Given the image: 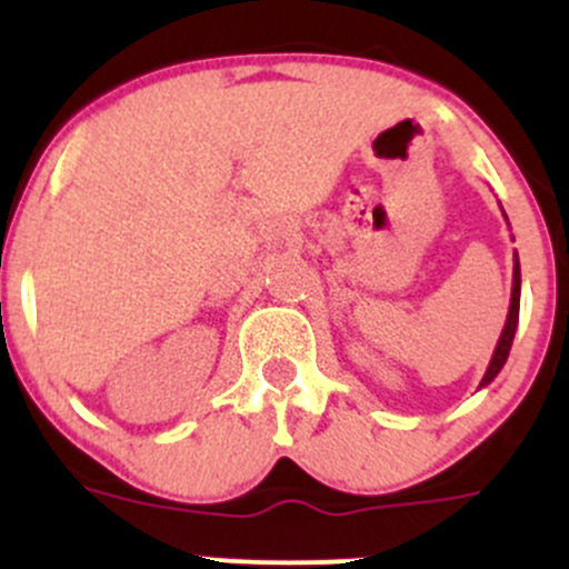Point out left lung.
<instances>
[{
	"label": "left lung",
	"mask_w": 569,
	"mask_h": 569,
	"mask_svg": "<svg viewBox=\"0 0 569 569\" xmlns=\"http://www.w3.org/2000/svg\"><path fill=\"white\" fill-rule=\"evenodd\" d=\"M518 319H520V261H518V252H515V272H512V300H509V313H507V325H503L501 338L496 343V352H492L490 366H487L485 377H481L479 388L490 386L492 380L498 377V371L503 369L509 358V349H512L515 341V330H518Z\"/></svg>",
	"instance_id": "left-lung-1"
}]
</instances>
